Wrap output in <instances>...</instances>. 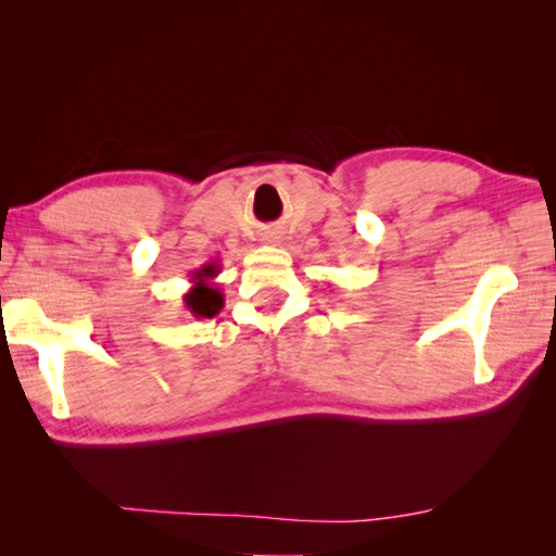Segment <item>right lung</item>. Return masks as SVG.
<instances>
[{
	"label": "right lung",
	"instance_id": "obj_1",
	"mask_svg": "<svg viewBox=\"0 0 556 556\" xmlns=\"http://www.w3.org/2000/svg\"><path fill=\"white\" fill-rule=\"evenodd\" d=\"M218 262H208L201 269L191 271V279H188L191 289L184 294V304L195 318H213L215 314H220L225 299L223 291L213 281L218 277Z\"/></svg>",
	"mask_w": 556,
	"mask_h": 556
}]
</instances>
